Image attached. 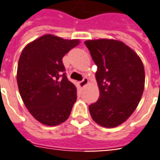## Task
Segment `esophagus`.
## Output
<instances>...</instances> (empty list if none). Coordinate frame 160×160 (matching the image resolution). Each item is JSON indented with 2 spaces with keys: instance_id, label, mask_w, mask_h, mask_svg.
<instances>
[{
  "instance_id": "obj_1",
  "label": "esophagus",
  "mask_w": 160,
  "mask_h": 160,
  "mask_svg": "<svg viewBox=\"0 0 160 160\" xmlns=\"http://www.w3.org/2000/svg\"><path fill=\"white\" fill-rule=\"evenodd\" d=\"M88 84V80L87 78H84L82 81H80V82H79V87H80V88H84Z\"/></svg>"
}]
</instances>
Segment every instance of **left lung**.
<instances>
[{"instance_id":"left-lung-1","label":"left lung","mask_w":160,"mask_h":160,"mask_svg":"<svg viewBox=\"0 0 160 160\" xmlns=\"http://www.w3.org/2000/svg\"><path fill=\"white\" fill-rule=\"evenodd\" d=\"M92 59L97 66L95 72L100 96L89 106L96 123L115 128L132 115L144 89V68L137 52L117 39H91L85 41Z\"/></svg>"}]
</instances>
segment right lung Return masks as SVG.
Returning <instances> with one entry per match:
<instances>
[{"instance_id":"obj_1","label":"right lung","mask_w":160,"mask_h":160,"mask_svg":"<svg viewBox=\"0 0 160 160\" xmlns=\"http://www.w3.org/2000/svg\"><path fill=\"white\" fill-rule=\"evenodd\" d=\"M80 41L45 34L26 45L19 58L16 80L19 93L32 117L47 126L66 122L77 99L67 80L62 58Z\"/></svg>"}]
</instances>
